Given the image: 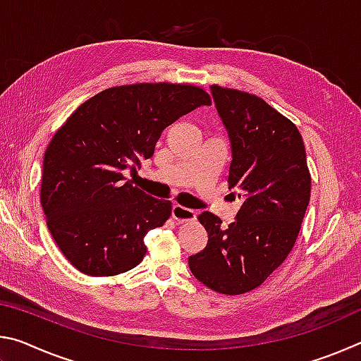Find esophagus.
Returning <instances> with one entry per match:
<instances>
[{"label": "esophagus", "mask_w": 361, "mask_h": 361, "mask_svg": "<svg viewBox=\"0 0 361 361\" xmlns=\"http://www.w3.org/2000/svg\"><path fill=\"white\" fill-rule=\"evenodd\" d=\"M172 215L178 223H188V221H194L195 216H197V212L192 209H186V207L176 204L172 209Z\"/></svg>", "instance_id": "34e87169"}]
</instances>
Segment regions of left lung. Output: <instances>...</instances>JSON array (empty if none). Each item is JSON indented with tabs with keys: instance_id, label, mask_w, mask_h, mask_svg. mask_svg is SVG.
I'll list each match as a JSON object with an SVG mask.
<instances>
[{
	"instance_id": "obj_1",
	"label": "left lung",
	"mask_w": 361,
	"mask_h": 361,
	"mask_svg": "<svg viewBox=\"0 0 361 361\" xmlns=\"http://www.w3.org/2000/svg\"><path fill=\"white\" fill-rule=\"evenodd\" d=\"M210 89L231 140L229 188L243 204L226 229L216 215L200 213L209 243L189 256V269L212 290L242 295L291 252L310 200V173L302 137L290 119L256 95Z\"/></svg>"
}]
</instances>
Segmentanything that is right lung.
Returning a JSON list of instances; mask_svg holds the SVG:
<instances>
[{
	"label": "right lung",
	"instance_id": "right-lung-1",
	"mask_svg": "<svg viewBox=\"0 0 361 361\" xmlns=\"http://www.w3.org/2000/svg\"><path fill=\"white\" fill-rule=\"evenodd\" d=\"M210 95L191 84L118 85L84 102L44 152L41 205L47 228L79 272L109 277L138 266L145 235L170 218L172 202L126 180L154 154L162 130Z\"/></svg>",
	"mask_w": 361,
	"mask_h": 361
}]
</instances>
